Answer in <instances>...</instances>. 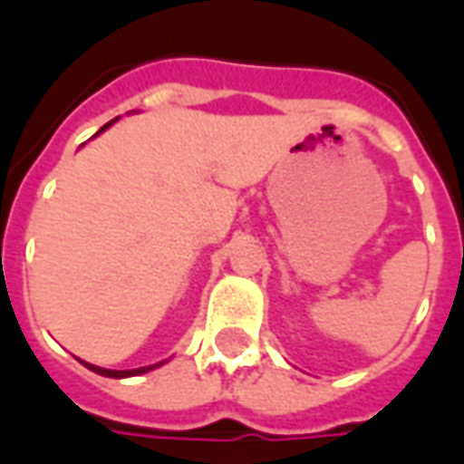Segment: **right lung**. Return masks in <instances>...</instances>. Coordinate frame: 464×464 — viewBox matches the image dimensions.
<instances>
[{
	"label": "right lung",
	"instance_id": "obj_1",
	"mask_svg": "<svg viewBox=\"0 0 464 464\" xmlns=\"http://www.w3.org/2000/svg\"><path fill=\"white\" fill-rule=\"evenodd\" d=\"M114 121H109L106 126H102L99 129V133L104 131V129H109ZM86 368L94 370V372H99V375H104V378H131V375H141V372H149V370L159 368V365H149V368H136V370H106V368H99V365H89V362H84Z\"/></svg>",
	"mask_w": 464,
	"mask_h": 464
}]
</instances>
